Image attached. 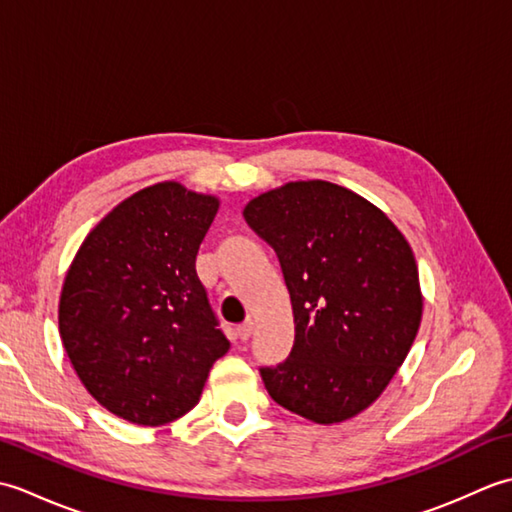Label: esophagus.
Listing matches in <instances>:
<instances>
[{"label": "esophagus", "instance_id": "obj_1", "mask_svg": "<svg viewBox=\"0 0 512 512\" xmlns=\"http://www.w3.org/2000/svg\"><path fill=\"white\" fill-rule=\"evenodd\" d=\"M253 330H255V321L253 319H248V321H244L242 325H239L237 328V334H239V339L242 341H248L250 336H253Z\"/></svg>", "mask_w": 512, "mask_h": 512}]
</instances>
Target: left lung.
<instances>
[{
  "instance_id": "1",
  "label": "left lung",
  "mask_w": 512,
  "mask_h": 512,
  "mask_svg": "<svg viewBox=\"0 0 512 512\" xmlns=\"http://www.w3.org/2000/svg\"><path fill=\"white\" fill-rule=\"evenodd\" d=\"M275 248L295 314L284 363L262 367L270 398L317 424L350 420L383 394L422 319L416 257L389 217L325 180H299L244 206Z\"/></svg>"
}]
</instances>
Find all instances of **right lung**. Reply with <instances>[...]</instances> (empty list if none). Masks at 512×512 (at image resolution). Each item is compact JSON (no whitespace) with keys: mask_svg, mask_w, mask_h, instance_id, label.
Wrapping results in <instances>:
<instances>
[{"mask_svg":"<svg viewBox=\"0 0 512 512\" xmlns=\"http://www.w3.org/2000/svg\"><path fill=\"white\" fill-rule=\"evenodd\" d=\"M220 209L215 195L158 182L129 195L76 250L59 299V334L92 398L158 427L198 405L228 339L195 273Z\"/></svg>","mask_w":512,"mask_h":512,"instance_id":"right-lung-1","label":"right lung"}]
</instances>
